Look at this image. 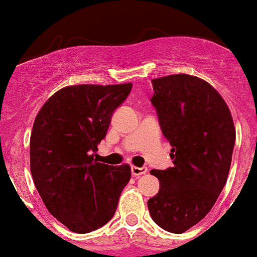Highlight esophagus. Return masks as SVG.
<instances>
[{
  "label": "esophagus",
  "mask_w": 257,
  "mask_h": 257,
  "mask_svg": "<svg viewBox=\"0 0 257 257\" xmlns=\"http://www.w3.org/2000/svg\"><path fill=\"white\" fill-rule=\"evenodd\" d=\"M147 170H148L147 168H138V166H131V174H133L134 177H140V175L146 174Z\"/></svg>",
  "instance_id": "obj_1"
}]
</instances>
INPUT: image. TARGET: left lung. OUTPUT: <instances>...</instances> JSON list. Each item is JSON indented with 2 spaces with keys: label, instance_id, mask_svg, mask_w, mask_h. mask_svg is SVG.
<instances>
[{
  "label": "left lung",
  "instance_id": "obj_1",
  "mask_svg": "<svg viewBox=\"0 0 257 257\" xmlns=\"http://www.w3.org/2000/svg\"><path fill=\"white\" fill-rule=\"evenodd\" d=\"M151 102L172 146L173 168L151 170L160 191L148 200L160 227L185 233L207 216L227 181L235 127L222 96L187 74L153 79Z\"/></svg>",
  "mask_w": 257,
  "mask_h": 257
}]
</instances>
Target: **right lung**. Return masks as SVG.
Masks as SVG:
<instances>
[{
	"label": "right lung",
	"mask_w": 257,
	"mask_h": 257,
	"mask_svg": "<svg viewBox=\"0 0 257 257\" xmlns=\"http://www.w3.org/2000/svg\"><path fill=\"white\" fill-rule=\"evenodd\" d=\"M131 88V83L69 85L50 96L35 118L30 140L35 186L49 213L74 233L109 222L131 178L130 165H106L92 155Z\"/></svg>",
	"instance_id": "1"
}]
</instances>
